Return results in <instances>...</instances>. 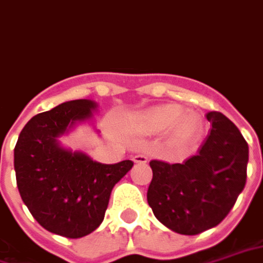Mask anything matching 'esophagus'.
<instances>
[{
    "instance_id": "34e87169",
    "label": "esophagus",
    "mask_w": 263,
    "mask_h": 263,
    "mask_svg": "<svg viewBox=\"0 0 263 263\" xmlns=\"http://www.w3.org/2000/svg\"><path fill=\"white\" fill-rule=\"evenodd\" d=\"M133 161L136 164H147V162H148V158H147L144 154H137L133 157Z\"/></svg>"
}]
</instances>
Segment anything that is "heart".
<instances>
[{
  "label": "heart",
  "instance_id": "b5f03b06",
  "mask_svg": "<svg viewBox=\"0 0 263 263\" xmlns=\"http://www.w3.org/2000/svg\"><path fill=\"white\" fill-rule=\"evenodd\" d=\"M126 126L139 136H151L166 130L168 141L174 145L191 143L200 130V118L193 110H182L181 105H155L132 113Z\"/></svg>",
  "mask_w": 263,
  "mask_h": 263
}]
</instances>
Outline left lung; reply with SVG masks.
Here are the masks:
<instances>
[{
	"instance_id": "obj_1",
	"label": "left lung",
	"mask_w": 263,
	"mask_h": 263,
	"mask_svg": "<svg viewBox=\"0 0 263 263\" xmlns=\"http://www.w3.org/2000/svg\"><path fill=\"white\" fill-rule=\"evenodd\" d=\"M212 129L195 155L181 164L151 161L147 202L174 233L196 235L216 227L245 186L248 144L220 112H208Z\"/></svg>"
}]
</instances>
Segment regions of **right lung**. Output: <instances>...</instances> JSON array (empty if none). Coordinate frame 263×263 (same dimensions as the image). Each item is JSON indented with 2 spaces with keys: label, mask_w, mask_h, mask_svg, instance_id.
Wrapping results in <instances>:
<instances>
[{
  "label": "right lung",
  "mask_w": 263,
  "mask_h": 263,
  "mask_svg": "<svg viewBox=\"0 0 263 263\" xmlns=\"http://www.w3.org/2000/svg\"><path fill=\"white\" fill-rule=\"evenodd\" d=\"M97 110L95 101L76 99L39 113L25 124L13 150L26 208L43 229L67 238L85 237L101 226L113 186L133 166L130 160L102 164L60 143Z\"/></svg>",
  "instance_id": "obj_1"
}]
</instances>
